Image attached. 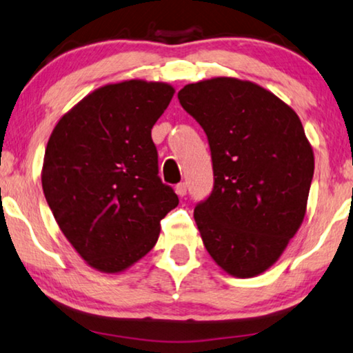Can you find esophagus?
<instances>
[{
	"instance_id": "1",
	"label": "esophagus",
	"mask_w": 353,
	"mask_h": 353,
	"mask_svg": "<svg viewBox=\"0 0 353 353\" xmlns=\"http://www.w3.org/2000/svg\"><path fill=\"white\" fill-rule=\"evenodd\" d=\"M174 190H176V193L179 194V196H185V194H187V183L185 182L177 183Z\"/></svg>"
}]
</instances>
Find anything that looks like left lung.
Wrapping results in <instances>:
<instances>
[{"mask_svg": "<svg viewBox=\"0 0 353 353\" xmlns=\"http://www.w3.org/2000/svg\"><path fill=\"white\" fill-rule=\"evenodd\" d=\"M206 131L214 190L194 208L203 244L230 276L281 259L306 215L314 150L298 114L259 83L212 77L177 93Z\"/></svg>", "mask_w": 353, "mask_h": 353, "instance_id": "1", "label": "left lung"}]
</instances>
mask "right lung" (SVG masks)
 <instances>
[{
  "label": "right lung",
  "instance_id": "1",
  "mask_svg": "<svg viewBox=\"0 0 353 353\" xmlns=\"http://www.w3.org/2000/svg\"><path fill=\"white\" fill-rule=\"evenodd\" d=\"M166 82L108 83L55 125L41 182L61 233L106 274L128 270L154 249L160 220L179 204L159 177L152 126L174 97Z\"/></svg>",
  "mask_w": 353,
  "mask_h": 353
}]
</instances>
